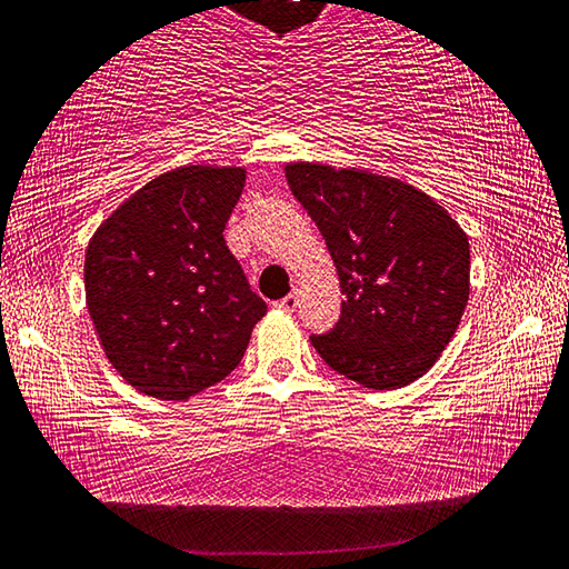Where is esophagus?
<instances>
[{"instance_id": "obj_1", "label": "esophagus", "mask_w": 569, "mask_h": 569, "mask_svg": "<svg viewBox=\"0 0 569 569\" xmlns=\"http://www.w3.org/2000/svg\"><path fill=\"white\" fill-rule=\"evenodd\" d=\"M296 306H299V296H296V293H288L286 299L278 301V309H283V311H293Z\"/></svg>"}]
</instances>
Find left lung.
<instances>
[{
    "label": "left lung",
    "instance_id": "obj_1",
    "mask_svg": "<svg viewBox=\"0 0 569 569\" xmlns=\"http://www.w3.org/2000/svg\"><path fill=\"white\" fill-rule=\"evenodd\" d=\"M288 187L327 240L341 317L311 337L333 372L400 390L438 362L471 291L468 238L432 197L365 169L293 161Z\"/></svg>",
    "mask_w": 569,
    "mask_h": 569
}]
</instances>
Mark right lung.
Masks as SVG:
<instances>
[{"mask_svg":"<svg viewBox=\"0 0 569 569\" xmlns=\"http://www.w3.org/2000/svg\"><path fill=\"white\" fill-rule=\"evenodd\" d=\"M246 187L242 167L164 171L121 202L86 250V306L126 382L189 400L246 355L266 301L222 238Z\"/></svg>","mask_w":569,"mask_h":569,"instance_id":"right-lung-1","label":"right lung"}]
</instances>
